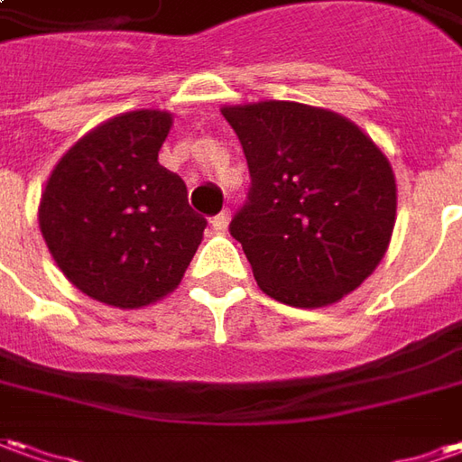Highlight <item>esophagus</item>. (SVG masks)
<instances>
[{
	"label": "esophagus",
	"mask_w": 462,
	"mask_h": 462,
	"mask_svg": "<svg viewBox=\"0 0 462 462\" xmlns=\"http://www.w3.org/2000/svg\"><path fill=\"white\" fill-rule=\"evenodd\" d=\"M228 221H231V213L228 211H221L218 216H213L211 218L213 231H226V228H228Z\"/></svg>",
	"instance_id": "obj_1"
}]
</instances>
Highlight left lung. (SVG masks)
<instances>
[{
  "label": "left lung",
  "instance_id": "1",
  "mask_svg": "<svg viewBox=\"0 0 462 462\" xmlns=\"http://www.w3.org/2000/svg\"><path fill=\"white\" fill-rule=\"evenodd\" d=\"M251 173L234 216L256 284L282 304L319 310L355 291L390 246L393 165L374 140L324 107L262 100L224 105Z\"/></svg>",
  "mask_w": 462,
  "mask_h": 462
}]
</instances>
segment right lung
Segmentation results:
<instances>
[{"label": "right lung", "instance_id": "1", "mask_svg": "<svg viewBox=\"0 0 462 462\" xmlns=\"http://www.w3.org/2000/svg\"><path fill=\"white\" fill-rule=\"evenodd\" d=\"M173 116L130 110L85 133L57 161L40 199V231L67 282L117 310L171 294L206 218L186 183L158 163Z\"/></svg>", "mask_w": 462, "mask_h": 462}]
</instances>
